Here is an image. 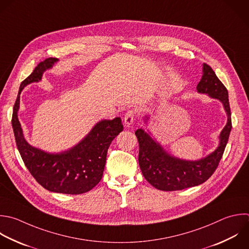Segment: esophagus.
I'll use <instances>...</instances> for the list:
<instances>
[{
    "label": "esophagus",
    "instance_id": "34e87169",
    "mask_svg": "<svg viewBox=\"0 0 249 249\" xmlns=\"http://www.w3.org/2000/svg\"><path fill=\"white\" fill-rule=\"evenodd\" d=\"M134 118H135V113L133 110H129L126 112V114L124 115V124L125 126H130L133 122H134Z\"/></svg>",
    "mask_w": 249,
    "mask_h": 249
}]
</instances>
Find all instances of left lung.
Instances as JSON below:
<instances>
[{
    "instance_id": "1",
    "label": "left lung",
    "mask_w": 249,
    "mask_h": 249,
    "mask_svg": "<svg viewBox=\"0 0 249 249\" xmlns=\"http://www.w3.org/2000/svg\"><path fill=\"white\" fill-rule=\"evenodd\" d=\"M198 93L219 100L227 114V124L220 132L219 145L209 155L196 160H184L169 154L148 130L138 128L135 135L139 143L138 161L145 179L161 191H178L205 182L217 168L231 129L228 90L207 64H202V76L196 86ZM150 115L144 117L148 124Z\"/></svg>"
}]
</instances>
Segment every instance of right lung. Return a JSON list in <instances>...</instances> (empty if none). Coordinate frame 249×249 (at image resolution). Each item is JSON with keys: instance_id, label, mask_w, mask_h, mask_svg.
<instances>
[{"instance_id": "right-lung-1", "label": "right lung", "mask_w": 249, "mask_h": 249, "mask_svg": "<svg viewBox=\"0 0 249 249\" xmlns=\"http://www.w3.org/2000/svg\"><path fill=\"white\" fill-rule=\"evenodd\" d=\"M57 62V58L46 59L21 83L12 124L20 156L36 181L53 193L80 195L90 191L101 180L108 148L124 127L120 117L101 120L77 145L58 153H49L30 145L18 120L20 94L26 86L40 82L43 74Z\"/></svg>"}]
</instances>
